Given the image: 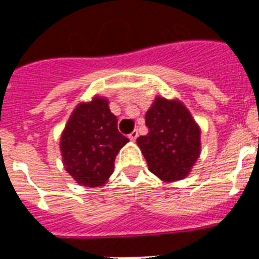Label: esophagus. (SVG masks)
Masks as SVG:
<instances>
[{"label":"esophagus","instance_id":"obj_1","mask_svg":"<svg viewBox=\"0 0 259 259\" xmlns=\"http://www.w3.org/2000/svg\"><path fill=\"white\" fill-rule=\"evenodd\" d=\"M137 136H139V132H137V130H135V131H132L131 134L128 135V137H130V140H131V141L136 140Z\"/></svg>","mask_w":259,"mask_h":259}]
</instances>
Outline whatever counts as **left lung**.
Here are the masks:
<instances>
[{
  "instance_id": "obj_1",
  "label": "left lung",
  "mask_w": 259,
  "mask_h": 259,
  "mask_svg": "<svg viewBox=\"0 0 259 259\" xmlns=\"http://www.w3.org/2000/svg\"><path fill=\"white\" fill-rule=\"evenodd\" d=\"M149 132L137 139L150 172L163 182L184 179L200 157L201 131L178 100L155 97L145 114Z\"/></svg>"
}]
</instances>
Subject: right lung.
Returning <instances> with one entry per match:
<instances>
[{
	"mask_svg": "<svg viewBox=\"0 0 259 259\" xmlns=\"http://www.w3.org/2000/svg\"><path fill=\"white\" fill-rule=\"evenodd\" d=\"M106 98L96 96L71 114L61 136L62 161L79 185L101 187L114 171L118 152L128 143Z\"/></svg>",
	"mask_w": 259,
	"mask_h": 259,
	"instance_id": "1",
	"label": "right lung"
}]
</instances>
